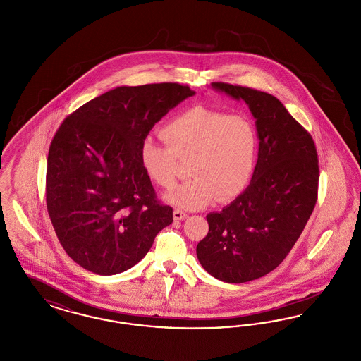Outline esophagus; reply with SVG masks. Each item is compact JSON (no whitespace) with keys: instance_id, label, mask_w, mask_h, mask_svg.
<instances>
[{"instance_id":"obj_1","label":"esophagus","mask_w":361,"mask_h":361,"mask_svg":"<svg viewBox=\"0 0 361 361\" xmlns=\"http://www.w3.org/2000/svg\"><path fill=\"white\" fill-rule=\"evenodd\" d=\"M187 212H184V211H181V209H174L173 211V218H174V221H184V219H187Z\"/></svg>"}]
</instances>
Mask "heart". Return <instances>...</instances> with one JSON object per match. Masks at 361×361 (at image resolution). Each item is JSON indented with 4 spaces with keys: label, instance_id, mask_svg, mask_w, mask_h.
Returning a JSON list of instances; mask_svg holds the SVG:
<instances>
[{
    "label": "heart",
    "instance_id": "heart-1",
    "mask_svg": "<svg viewBox=\"0 0 361 361\" xmlns=\"http://www.w3.org/2000/svg\"><path fill=\"white\" fill-rule=\"evenodd\" d=\"M161 134L168 146L149 135L139 147L142 168L157 185L171 188L177 158L190 157V178L165 195L168 203L200 209L216 199L230 202L249 185L258 158L257 128L249 116L195 106L168 121Z\"/></svg>",
    "mask_w": 361,
    "mask_h": 361
}]
</instances>
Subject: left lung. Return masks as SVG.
<instances>
[{
    "mask_svg": "<svg viewBox=\"0 0 361 361\" xmlns=\"http://www.w3.org/2000/svg\"><path fill=\"white\" fill-rule=\"evenodd\" d=\"M211 86L247 104L258 133L250 184L222 211L207 215L208 234L196 247L209 275L238 284L272 272L300 237L317 203L318 154L311 135L275 96L224 82Z\"/></svg>",
    "mask_w": 361,
    "mask_h": 361,
    "instance_id": "1",
    "label": "left lung"
}]
</instances>
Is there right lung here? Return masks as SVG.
Segmentation results:
<instances>
[{"label":"right lung","instance_id":"1","mask_svg":"<svg viewBox=\"0 0 361 361\" xmlns=\"http://www.w3.org/2000/svg\"><path fill=\"white\" fill-rule=\"evenodd\" d=\"M195 92L164 82L119 86L69 115L52 139L46 202L56 237L78 265L116 275L147 255L173 222L157 200L139 147L157 121Z\"/></svg>","mask_w":361,"mask_h":361}]
</instances>
